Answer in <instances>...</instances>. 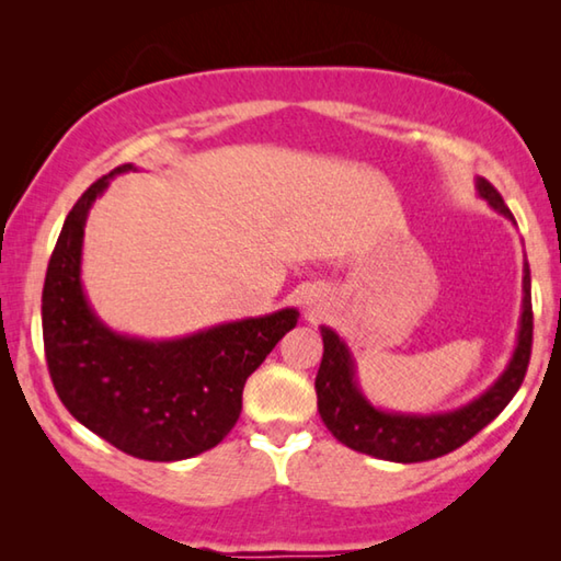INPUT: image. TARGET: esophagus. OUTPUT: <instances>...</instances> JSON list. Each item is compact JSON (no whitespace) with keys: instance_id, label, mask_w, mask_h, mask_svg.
Masks as SVG:
<instances>
[{"instance_id":"1","label":"esophagus","mask_w":561,"mask_h":561,"mask_svg":"<svg viewBox=\"0 0 561 561\" xmlns=\"http://www.w3.org/2000/svg\"><path fill=\"white\" fill-rule=\"evenodd\" d=\"M307 307H309L311 314H317V311L321 309V301L317 297H307Z\"/></svg>"}]
</instances>
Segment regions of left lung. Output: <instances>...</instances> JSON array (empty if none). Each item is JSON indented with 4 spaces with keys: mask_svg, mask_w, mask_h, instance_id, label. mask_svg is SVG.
Masks as SVG:
<instances>
[{
    "mask_svg": "<svg viewBox=\"0 0 561 561\" xmlns=\"http://www.w3.org/2000/svg\"><path fill=\"white\" fill-rule=\"evenodd\" d=\"M474 190L492 210L505 215L512 225L510 207L502 195L485 178H474ZM324 339V356L317 374V405L327 428L346 448L371 455L378 460L391 462H423L448 455L462 443H468L474 433H480L488 423L505 411L512 396L525 381L529 351H531V279L529 264L525 257L522 267V314L517 329V344L507 360L505 371L492 381L485 391L474 396L450 411L435 413H408L386 411L378 408L356 376L354 351L331 327H319Z\"/></svg>",
    "mask_w": 561,
    "mask_h": 561,
    "instance_id": "8db88e82",
    "label": "left lung"
}]
</instances>
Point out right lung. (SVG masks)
<instances>
[{"label":"right lung","mask_w":561,"mask_h":561,"mask_svg":"<svg viewBox=\"0 0 561 561\" xmlns=\"http://www.w3.org/2000/svg\"><path fill=\"white\" fill-rule=\"evenodd\" d=\"M133 163L96 180L66 215L46 270L42 331L56 393L99 438L140 460L175 462L215 448L234 428L244 381L297 327V309L222 321L175 339L121 334L91 307L81 279L93 203Z\"/></svg>","instance_id":"obj_1"}]
</instances>
